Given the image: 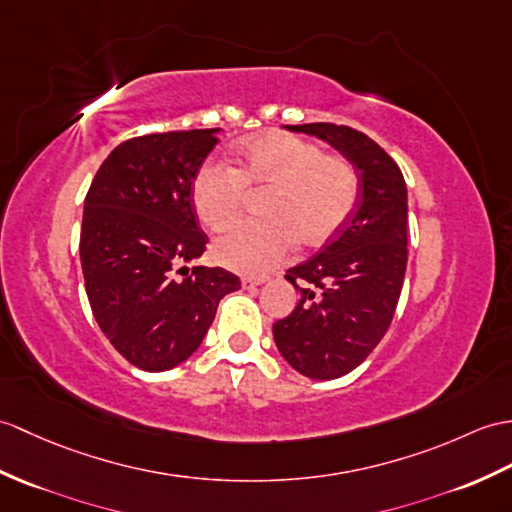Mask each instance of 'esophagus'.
I'll use <instances>...</instances> for the list:
<instances>
[{"label": "esophagus", "instance_id": "esophagus-1", "mask_svg": "<svg viewBox=\"0 0 512 512\" xmlns=\"http://www.w3.org/2000/svg\"><path fill=\"white\" fill-rule=\"evenodd\" d=\"M264 283H266V279L244 277V279H242V288H244V290H255V288H259V285H264Z\"/></svg>", "mask_w": 512, "mask_h": 512}]
</instances>
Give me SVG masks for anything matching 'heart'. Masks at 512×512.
I'll return each instance as SVG.
<instances>
[{
  "label": "heart",
  "mask_w": 512,
  "mask_h": 512,
  "mask_svg": "<svg viewBox=\"0 0 512 512\" xmlns=\"http://www.w3.org/2000/svg\"><path fill=\"white\" fill-rule=\"evenodd\" d=\"M246 192H268L266 222L237 224L213 242V257L237 272L261 275L290 255L294 244L318 248L334 237L355 209L358 176L349 161L323 154L316 144L288 133H266L233 152V168L211 163L192 185L198 220L227 229L244 209Z\"/></svg>",
  "instance_id": "b5f03b06"
}]
</instances>
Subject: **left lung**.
I'll return each mask as SVG.
<instances>
[{
	"mask_svg": "<svg viewBox=\"0 0 512 512\" xmlns=\"http://www.w3.org/2000/svg\"><path fill=\"white\" fill-rule=\"evenodd\" d=\"M327 141L358 176V202L312 259L288 270L301 299L272 325L294 371L336 379L360 366L390 327L408 264V189L399 165L371 137L327 122L285 126Z\"/></svg>",
	"mask_w": 512,
	"mask_h": 512,
	"instance_id": "obj_1",
	"label": "left lung"
}]
</instances>
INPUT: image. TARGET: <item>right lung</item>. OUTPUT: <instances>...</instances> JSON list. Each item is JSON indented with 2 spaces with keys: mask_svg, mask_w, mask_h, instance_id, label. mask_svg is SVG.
Wrapping results in <instances>:
<instances>
[{
  "mask_svg": "<svg viewBox=\"0 0 512 512\" xmlns=\"http://www.w3.org/2000/svg\"><path fill=\"white\" fill-rule=\"evenodd\" d=\"M218 135L207 128L128 139L104 159L85 198L80 264L91 312L141 371L183 364L222 296L240 290L229 270L187 268L207 246L192 183Z\"/></svg>",
  "mask_w": 512,
  "mask_h": 512,
  "instance_id": "obj_1",
  "label": "right lung"
}]
</instances>
